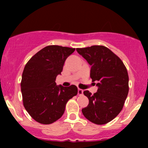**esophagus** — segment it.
I'll use <instances>...</instances> for the list:
<instances>
[{"label":"esophagus","instance_id":"esophagus-1","mask_svg":"<svg viewBox=\"0 0 148 148\" xmlns=\"http://www.w3.org/2000/svg\"><path fill=\"white\" fill-rule=\"evenodd\" d=\"M83 93H84V90L79 88V90H78V95H83Z\"/></svg>","mask_w":148,"mask_h":148}]
</instances>
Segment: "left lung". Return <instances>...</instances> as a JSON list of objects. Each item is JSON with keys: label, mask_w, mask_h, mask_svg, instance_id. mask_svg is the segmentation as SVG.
<instances>
[{"label": "left lung", "mask_w": 148, "mask_h": 148, "mask_svg": "<svg viewBox=\"0 0 148 148\" xmlns=\"http://www.w3.org/2000/svg\"><path fill=\"white\" fill-rule=\"evenodd\" d=\"M76 51L91 65L90 78L97 81V92H84L89 99L83 108L86 118L96 125L113 120L123 109L129 92V76L121 59L104 46L95 45Z\"/></svg>", "instance_id": "obj_1"}]
</instances>
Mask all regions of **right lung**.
Returning <instances> with one entry per match:
<instances>
[{"label":"right lung","mask_w":148,"mask_h":148,"mask_svg":"<svg viewBox=\"0 0 148 148\" xmlns=\"http://www.w3.org/2000/svg\"><path fill=\"white\" fill-rule=\"evenodd\" d=\"M75 49L50 45L33 56L25 64L21 82L24 108L37 123L49 125L63 115L66 103L78 93L74 85L56 86L67 58Z\"/></svg>","instance_id":"right-lung-1"}]
</instances>
